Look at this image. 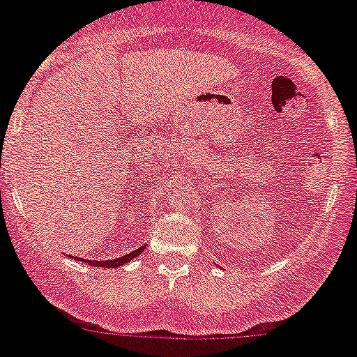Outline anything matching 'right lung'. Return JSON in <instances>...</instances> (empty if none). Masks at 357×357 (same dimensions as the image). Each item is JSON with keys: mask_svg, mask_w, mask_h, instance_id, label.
Segmentation results:
<instances>
[{"mask_svg": "<svg viewBox=\"0 0 357 357\" xmlns=\"http://www.w3.org/2000/svg\"><path fill=\"white\" fill-rule=\"evenodd\" d=\"M144 248L145 246H140L138 250H135V252H131V253H127V255L120 257V259H113V260H84V259H82V260H84L86 264L98 266V268H119V266L127 264L129 260H132L135 257L140 255V253L144 252Z\"/></svg>", "mask_w": 357, "mask_h": 357, "instance_id": "add662e5", "label": "right lung"}]
</instances>
